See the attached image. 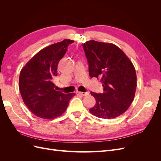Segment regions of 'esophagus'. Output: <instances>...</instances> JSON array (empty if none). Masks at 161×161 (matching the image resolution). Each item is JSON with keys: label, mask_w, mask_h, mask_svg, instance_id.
<instances>
[{"label": "esophagus", "mask_w": 161, "mask_h": 161, "mask_svg": "<svg viewBox=\"0 0 161 161\" xmlns=\"http://www.w3.org/2000/svg\"><path fill=\"white\" fill-rule=\"evenodd\" d=\"M78 94L82 95V96H86L88 95L89 93L88 92H78Z\"/></svg>", "instance_id": "esophagus-1"}]
</instances>
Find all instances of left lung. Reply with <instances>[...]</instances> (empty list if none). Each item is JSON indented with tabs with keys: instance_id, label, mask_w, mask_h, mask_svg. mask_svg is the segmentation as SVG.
<instances>
[{
	"instance_id": "8db88e82",
	"label": "left lung",
	"mask_w": 161,
	"mask_h": 161,
	"mask_svg": "<svg viewBox=\"0 0 161 161\" xmlns=\"http://www.w3.org/2000/svg\"><path fill=\"white\" fill-rule=\"evenodd\" d=\"M89 63V76L100 79L103 93L91 92L96 100L89 109L99 118L114 119L123 114L134 100L136 74L125 53L110 43L90 40L82 43Z\"/></svg>"
}]
</instances>
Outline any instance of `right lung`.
Listing matches in <instances>:
<instances>
[{
	"instance_id": "right-lung-1",
	"label": "right lung",
	"mask_w": 161,
	"mask_h": 161,
	"mask_svg": "<svg viewBox=\"0 0 161 161\" xmlns=\"http://www.w3.org/2000/svg\"><path fill=\"white\" fill-rule=\"evenodd\" d=\"M73 42L64 40L43 48L21 70L19 87L22 99L27 108L39 118L51 119L62 115L75 95L56 91L53 82L58 75V63Z\"/></svg>"
}]
</instances>
